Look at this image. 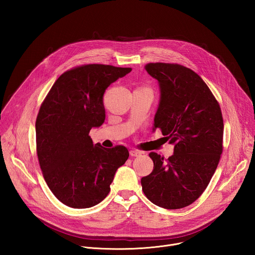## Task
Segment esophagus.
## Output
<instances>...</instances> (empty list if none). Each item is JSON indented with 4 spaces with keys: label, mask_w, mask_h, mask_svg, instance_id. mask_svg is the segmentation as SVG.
<instances>
[{
    "label": "esophagus",
    "mask_w": 255,
    "mask_h": 255,
    "mask_svg": "<svg viewBox=\"0 0 255 255\" xmlns=\"http://www.w3.org/2000/svg\"><path fill=\"white\" fill-rule=\"evenodd\" d=\"M141 154H142V152L139 151V150H136V149L130 150V155H131V156H139V155H141Z\"/></svg>",
    "instance_id": "34e87169"
}]
</instances>
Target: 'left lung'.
<instances>
[{"instance_id": "8db88e82", "label": "left lung", "mask_w": 255, "mask_h": 255, "mask_svg": "<svg viewBox=\"0 0 255 255\" xmlns=\"http://www.w3.org/2000/svg\"><path fill=\"white\" fill-rule=\"evenodd\" d=\"M160 100L157 128L174 145L166 160L155 152L152 172L141 178L144 195L154 205L174 210L194 203L206 190L223 151V117L212 92L192 69L176 63H148Z\"/></svg>"}]
</instances>
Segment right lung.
I'll use <instances>...</instances> for the list:
<instances>
[{"instance_id":"obj_1","label":"right lung","mask_w":255,"mask_h":255,"mask_svg":"<svg viewBox=\"0 0 255 255\" xmlns=\"http://www.w3.org/2000/svg\"><path fill=\"white\" fill-rule=\"evenodd\" d=\"M132 70L105 64L69 69L56 80L36 119V150L44 179L64 205L85 209L110 192L117 169L129 157L121 145L94 144L90 131L106 118L107 88Z\"/></svg>"}]
</instances>
